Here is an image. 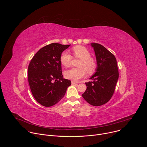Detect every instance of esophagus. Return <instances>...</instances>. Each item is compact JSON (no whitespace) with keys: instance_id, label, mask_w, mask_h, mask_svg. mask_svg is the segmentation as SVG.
<instances>
[{"instance_id":"1","label":"esophagus","mask_w":147,"mask_h":147,"mask_svg":"<svg viewBox=\"0 0 147 147\" xmlns=\"http://www.w3.org/2000/svg\"><path fill=\"white\" fill-rule=\"evenodd\" d=\"M71 84H72L73 85H75V84H77V82H75V81H71Z\"/></svg>"}]
</instances>
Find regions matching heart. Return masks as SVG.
I'll use <instances>...</instances> for the list:
<instances>
[{
    "label": "heart",
    "mask_w": 147,
    "mask_h": 147,
    "mask_svg": "<svg viewBox=\"0 0 147 147\" xmlns=\"http://www.w3.org/2000/svg\"><path fill=\"white\" fill-rule=\"evenodd\" d=\"M73 55L76 58L80 59L77 68H72L65 72L66 78L73 81H77L86 76L87 72L89 74L94 73L96 69V63L95 60L90 56L89 51L82 46H76L72 49ZM72 56L70 53L65 51L60 56V61L61 65L69 67L71 65Z\"/></svg>",
    "instance_id": "b5f03b06"
}]
</instances>
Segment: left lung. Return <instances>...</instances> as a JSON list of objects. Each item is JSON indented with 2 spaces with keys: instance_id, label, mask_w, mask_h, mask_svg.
<instances>
[{
  "instance_id": "left-lung-1",
  "label": "left lung",
  "mask_w": 147,
  "mask_h": 147,
  "mask_svg": "<svg viewBox=\"0 0 147 147\" xmlns=\"http://www.w3.org/2000/svg\"><path fill=\"white\" fill-rule=\"evenodd\" d=\"M94 48L97 67L95 73L86 82L87 90L82 96L88 103L98 107L107 103L112 98L119 78L115 56L106 48L96 43L91 44Z\"/></svg>"
}]
</instances>
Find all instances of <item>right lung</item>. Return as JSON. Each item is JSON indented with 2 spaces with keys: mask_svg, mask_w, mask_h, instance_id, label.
<instances>
[{
  "mask_svg": "<svg viewBox=\"0 0 147 147\" xmlns=\"http://www.w3.org/2000/svg\"><path fill=\"white\" fill-rule=\"evenodd\" d=\"M70 45L52 43L39 49L31 59L28 68L30 87L35 100L49 107L59 102L71 85L63 78L60 61L61 53Z\"/></svg>",
  "mask_w": 147,
  "mask_h": 147,
  "instance_id": "add662e5",
  "label": "right lung"
}]
</instances>
